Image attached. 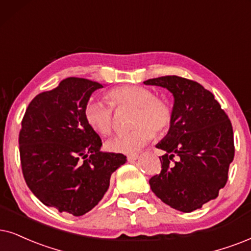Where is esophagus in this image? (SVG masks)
Returning <instances> with one entry per match:
<instances>
[{
    "instance_id": "1",
    "label": "esophagus",
    "mask_w": 251,
    "mask_h": 251,
    "mask_svg": "<svg viewBox=\"0 0 251 251\" xmlns=\"http://www.w3.org/2000/svg\"><path fill=\"white\" fill-rule=\"evenodd\" d=\"M139 157V155L138 154H129V155H127V160L128 161H135L136 158Z\"/></svg>"
}]
</instances>
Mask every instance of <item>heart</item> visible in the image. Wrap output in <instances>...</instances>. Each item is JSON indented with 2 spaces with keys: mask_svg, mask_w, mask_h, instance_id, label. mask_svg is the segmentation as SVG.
<instances>
[{
  "mask_svg": "<svg viewBox=\"0 0 251 251\" xmlns=\"http://www.w3.org/2000/svg\"><path fill=\"white\" fill-rule=\"evenodd\" d=\"M109 102L117 110H133L127 133L116 135L107 141L106 147L116 153H133L156 134H163L173 123V111L163 98L154 96L151 90L140 85H123L110 90ZM103 100H90L85 105L84 117L88 125L100 135H109L115 126L113 108Z\"/></svg>",
  "mask_w": 251,
  "mask_h": 251,
  "instance_id": "b5f03b06",
  "label": "heart"
}]
</instances>
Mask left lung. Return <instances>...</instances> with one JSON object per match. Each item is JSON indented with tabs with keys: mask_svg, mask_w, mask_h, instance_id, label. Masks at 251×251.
Segmentation results:
<instances>
[{
	"mask_svg": "<svg viewBox=\"0 0 251 251\" xmlns=\"http://www.w3.org/2000/svg\"><path fill=\"white\" fill-rule=\"evenodd\" d=\"M144 83L167 88L175 98L169 132L156 145L166 154L161 173L149 179L151 191L175 210L196 211L227 183L235 153L230 120L198 82L168 75Z\"/></svg>",
	"mask_w": 251,
	"mask_h": 251,
	"instance_id": "8db88e82",
	"label": "left lung"
}]
</instances>
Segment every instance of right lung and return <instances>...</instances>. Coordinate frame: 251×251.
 I'll return each instance as SVG.
<instances>
[{"label": "right lung", "mask_w": 251, "mask_h": 251, "mask_svg": "<svg viewBox=\"0 0 251 251\" xmlns=\"http://www.w3.org/2000/svg\"><path fill=\"white\" fill-rule=\"evenodd\" d=\"M103 88L87 78L68 77L31 100L20 131L25 182L44 205L80 217L105 195L123 154L100 151L102 140L88 125L84 109Z\"/></svg>", "instance_id": "add662e5"}]
</instances>
